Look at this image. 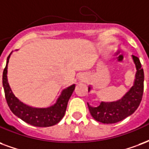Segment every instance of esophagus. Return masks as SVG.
<instances>
[{"label":"esophagus","mask_w":149,"mask_h":149,"mask_svg":"<svg viewBox=\"0 0 149 149\" xmlns=\"http://www.w3.org/2000/svg\"><path fill=\"white\" fill-rule=\"evenodd\" d=\"M79 80H80V81H83V82H85L86 80V76L84 74H81L79 77Z\"/></svg>","instance_id":"esophagus-1"}]
</instances>
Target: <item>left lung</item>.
<instances>
[{
	"label": "left lung",
	"instance_id": "left-lung-1",
	"mask_svg": "<svg viewBox=\"0 0 149 149\" xmlns=\"http://www.w3.org/2000/svg\"><path fill=\"white\" fill-rule=\"evenodd\" d=\"M133 63L136 67V74L133 86L123 96L118 100L113 102H102L98 107L88 106L90 114L97 122L113 124L130 116L139 107L142 100L144 91V70L141 68V64L139 58L136 56H132ZM92 87H88V91Z\"/></svg>",
	"mask_w": 149,
	"mask_h": 149
}]
</instances>
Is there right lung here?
<instances>
[{"label": "right lung", "instance_id": "add662e5", "mask_svg": "<svg viewBox=\"0 0 149 149\" xmlns=\"http://www.w3.org/2000/svg\"><path fill=\"white\" fill-rule=\"evenodd\" d=\"M12 53L7 58L2 77L5 99L10 110L19 118L34 126L49 127L58 124L65 115L69 98L75 89V84L63 89L56 102L48 107L39 108L27 105L16 97L8 81V64Z\"/></svg>", "mask_w": 149, "mask_h": 149}]
</instances>
